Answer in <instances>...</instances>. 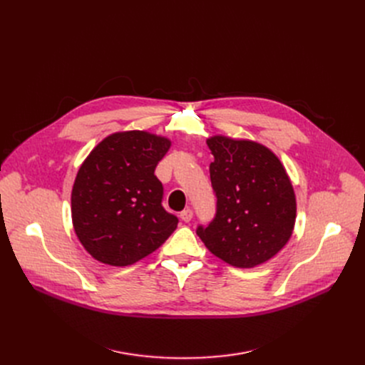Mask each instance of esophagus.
Segmentation results:
<instances>
[{
	"mask_svg": "<svg viewBox=\"0 0 365 365\" xmlns=\"http://www.w3.org/2000/svg\"><path fill=\"white\" fill-rule=\"evenodd\" d=\"M192 216H194V212L190 208H186V210H183V212L180 213V219L183 220V222H190V219H192Z\"/></svg>",
	"mask_w": 365,
	"mask_h": 365,
	"instance_id": "34e87169",
	"label": "esophagus"
}]
</instances>
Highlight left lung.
I'll return each instance as SVG.
<instances>
[{"instance_id": "8db88e82", "label": "left lung", "mask_w": 365, "mask_h": 365, "mask_svg": "<svg viewBox=\"0 0 365 365\" xmlns=\"http://www.w3.org/2000/svg\"><path fill=\"white\" fill-rule=\"evenodd\" d=\"M215 161L210 179L216 217L197 234L216 257L235 267H255L289 242L296 223L292 180L275 153L247 139H207Z\"/></svg>"}]
</instances>
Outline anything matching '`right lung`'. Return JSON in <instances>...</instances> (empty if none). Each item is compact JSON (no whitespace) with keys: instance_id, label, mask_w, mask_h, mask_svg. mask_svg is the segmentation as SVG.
<instances>
[{"instance_id":"add662e5","label":"right lung","mask_w":365,"mask_h":365,"mask_svg":"<svg viewBox=\"0 0 365 365\" xmlns=\"http://www.w3.org/2000/svg\"><path fill=\"white\" fill-rule=\"evenodd\" d=\"M170 139L149 131L109 134L81 164L72 187L73 231L83 247L110 266H128L161 247L178 227L167 213L155 167Z\"/></svg>"}]
</instances>
